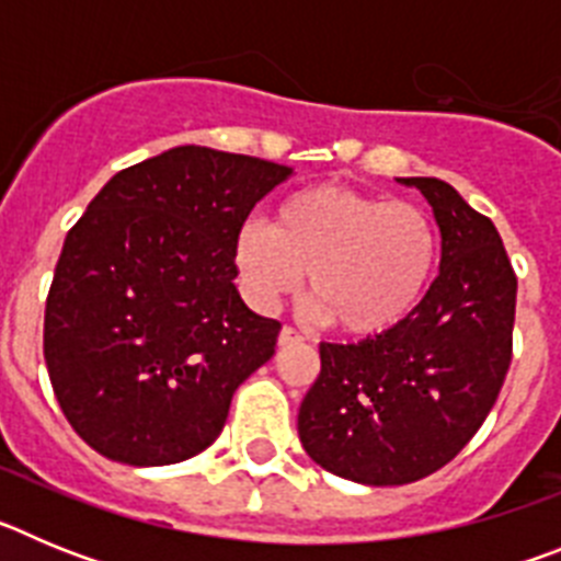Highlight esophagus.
Returning <instances> with one entry per match:
<instances>
[{"label": "esophagus", "mask_w": 561, "mask_h": 561, "mask_svg": "<svg viewBox=\"0 0 561 561\" xmlns=\"http://www.w3.org/2000/svg\"><path fill=\"white\" fill-rule=\"evenodd\" d=\"M304 340V336L297 334L295 329H289V325H284V329H280V334H277V345H280V348H286V345H291V342H300Z\"/></svg>", "instance_id": "1"}]
</instances>
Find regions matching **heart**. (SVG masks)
I'll list each match as a JSON object with an SVG mask.
<instances>
[{
	"label": "heart",
	"instance_id": "obj_1",
	"mask_svg": "<svg viewBox=\"0 0 561 561\" xmlns=\"http://www.w3.org/2000/svg\"><path fill=\"white\" fill-rule=\"evenodd\" d=\"M440 238L415 202L345 185L289 193L270 225L247 221L232 238L238 280L261 309L304 284L314 314L348 336L404 323L427 295Z\"/></svg>",
	"mask_w": 561,
	"mask_h": 561
}]
</instances>
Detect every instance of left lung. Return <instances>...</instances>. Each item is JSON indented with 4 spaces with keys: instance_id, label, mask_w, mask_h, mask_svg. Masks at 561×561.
Masks as SVG:
<instances>
[{
    "instance_id": "obj_1",
    "label": "left lung",
    "mask_w": 561,
    "mask_h": 561,
    "mask_svg": "<svg viewBox=\"0 0 561 561\" xmlns=\"http://www.w3.org/2000/svg\"><path fill=\"white\" fill-rule=\"evenodd\" d=\"M433 207L440 270L419 309L362 342H320L297 413L300 444L336 478L404 485L472 440L512 365L517 275L492 219L435 176H408Z\"/></svg>"
}]
</instances>
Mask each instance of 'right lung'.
Listing matches in <instances>:
<instances>
[{
  "mask_svg": "<svg viewBox=\"0 0 561 561\" xmlns=\"http://www.w3.org/2000/svg\"><path fill=\"white\" fill-rule=\"evenodd\" d=\"M291 176L277 162L176 146L114 173L67 232L44 311V362L89 447L165 466L219 438L232 393L280 323L236 289L232 238Z\"/></svg>",
  "mask_w": 561,
  "mask_h": 561,
  "instance_id": "add662e5",
  "label": "right lung"
}]
</instances>
